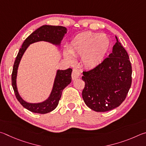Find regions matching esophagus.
Masks as SVG:
<instances>
[{
	"label": "esophagus",
	"mask_w": 146,
	"mask_h": 146,
	"mask_svg": "<svg viewBox=\"0 0 146 146\" xmlns=\"http://www.w3.org/2000/svg\"><path fill=\"white\" fill-rule=\"evenodd\" d=\"M81 76V73L78 68H74L72 73V80H76V79L80 78Z\"/></svg>",
	"instance_id": "obj_1"
}]
</instances>
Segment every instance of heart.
Listing matches in <instances>:
<instances>
[{"mask_svg":"<svg viewBox=\"0 0 146 146\" xmlns=\"http://www.w3.org/2000/svg\"><path fill=\"white\" fill-rule=\"evenodd\" d=\"M110 40L105 35L86 32L79 34L73 38L68 47L69 52L74 56H81V61L88 68L99 65L105 57L110 47ZM65 57L70 60L68 52Z\"/></svg>","mask_w":146,"mask_h":146,"instance_id":"b5f03b06","label":"heart"}]
</instances>
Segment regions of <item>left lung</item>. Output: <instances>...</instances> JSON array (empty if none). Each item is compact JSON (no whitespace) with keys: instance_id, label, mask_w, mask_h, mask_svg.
<instances>
[{"instance_id":"obj_1","label":"left lung","mask_w":146,"mask_h":146,"mask_svg":"<svg viewBox=\"0 0 146 146\" xmlns=\"http://www.w3.org/2000/svg\"><path fill=\"white\" fill-rule=\"evenodd\" d=\"M99 65L83 71L82 97L88 108L98 112L111 110L122 104L131 85L132 68L128 54L119 42Z\"/></svg>"}]
</instances>
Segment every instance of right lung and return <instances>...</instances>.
I'll use <instances>...</instances> for the list:
<instances>
[{
	"instance_id": "add662e5",
	"label": "right lung",
	"mask_w": 146,
	"mask_h": 146,
	"mask_svg": "<svg viewBox=\"0 0 146 146\" xmlns=\"http://www.w3.org/2000/svg\"><path fill=\"white\" fill-rule=\"evenodd\" d=\"M66 28L63 26L45 25L37 29L31 33L23 43L22 47L20 48L17 56L11 74V83L15 96L17 100L22 105L30 111L33 113L45 114L54 110L59 103L63 90L70 83L72 80L71 74L72 69L68 68L66 70H58L54 83L51 94L47 100L40 103H29L24 101L18 92L16 83L17 70L20 60L30 44L33 43L45 41L55 45H60L65 34L66 33Z\"/></svg>"
}]
</instances>
